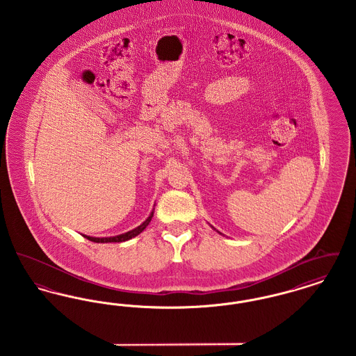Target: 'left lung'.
I'll use <instances>...</instances> for the list:
<instances>
[{"instance_id": "left-lung-1", "label": "left lung", "mask_w": 356, "mask_h": 356, "mask_svg": "<svg viewBox=\"0 0 356 356\" xmlns=\"http://www.w3.org/2000/svg\"><path fill=\"white\" fill-rule=\"evenodd\" d=\"M211 227H212V225H211ZM212 228H213V229H215V231H216V232H218V234H220V235H222V234H221V232H219V231H218V229H216V228H215V227H212Z\"/></svg>"}]
</instances>
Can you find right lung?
<instances>
[{"mask_svg":"<svg viewBox=\"0 0 356 356\" xmlns=\"http://www.w3.org/2000/svg\"><path fill=\"white\" fill-rule=\"evenodd\" d=\"M153 212H154V208L152 209V212L149 213V216L145 219V220L143 221L138 227H136L134 229H131V231H128V232H125V234H121V235H116V236H108V237H95V236H88V235H83L85 238H88V240H90V241H93V243H122V241H127V240H131L132 237H136L137 235H140L147 227H148V224L151 222L153 218Z\"/></svg>","mask_w":356,"mask_h":356,"instance_id":"obj_1","label":"right lung"}]
</instances>
